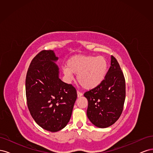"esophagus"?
Wrapping results in <instances>:
<instances>
[{
	"label": "esophagus",
	"mask_w": 153,
	"mask_h": 153,
	"mask_svg": "<svg viewBox=\"0 0 153 153\" xmlns=\"http://www.w3.org/2000/svg\"><path fill=\"white\" fill-rule=\"evenodd\" d=\"M82 95H83L82 92H80L79 91H77V96H78V98H79V97H81Z\"/></svg>",
	"instance_id": "esophagus-1"
}]
</instances>
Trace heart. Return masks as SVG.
<instances>
[{"instance_id":"b5f03b06","label":"heart","mask_w":153,"mask_h":153,"mask_svg":"<svg viewBox=\"0 0 153 153\" xmlns=\"http://www.w3.org/2000/svg\"><path fill=\"white\" fill-rule=\"evenodd\" d=\"M107 66V61L102 56L79 55L69 60L64 73L69 78H71V73L76 74L80 85L85 89H92L104 80Z\"/></svg>"}]
</instances>
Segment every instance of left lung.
Listing matches in <instances>:
<instances>
[{
  "label": "left lung",
  "instance_id": "obj_1",
  "mask_svg": "<svg viewBox=\"0 0 153 153\" xmlns=\"http://www.w3.org/2000/svg\"><path fill=\"white\" fill-rule=\"evenodd\" d=\"M110 65L102 82L84 93L88 100L87 117L101 128L110 126L117 121L123 112L126 98L124 74L113 55Z\"/></svg>",
  "mask_w": 153,
  "mask_h": 153
}]
</instances>
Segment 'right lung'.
I'll return each mask as SVG.
<instances>
[{"label":"right lung","mask_w":153,"mask_h":153,"mask_svg":"<svg viewBox=\"0 0 153 153\" xmlns=\"http://www.w3.org/2000/svg\"><path fill=\"white\" fill-rule=\"evenodd\" d=\"M58 58L53 50H42L32 60L25 79L26 98L32 118L51 132L65 127L70 120L76 91L59 78Z\"/></svg>","instance_id":"obj_1"}]
</instances>
